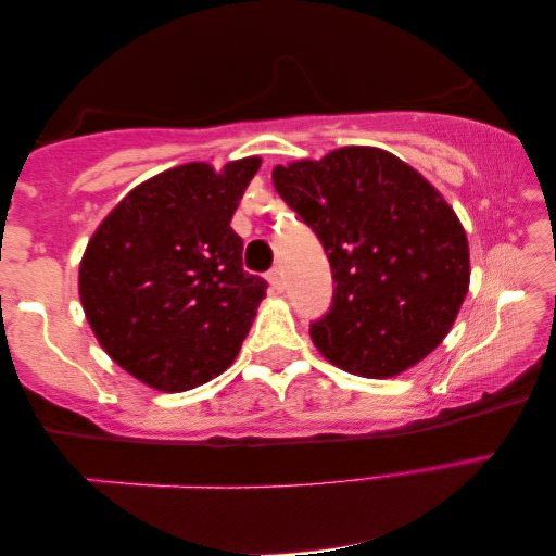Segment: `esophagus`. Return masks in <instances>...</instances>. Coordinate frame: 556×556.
I'll use <instances>...</instances> for the list:
<instances>
[{
    "mask_svg": "<svg viewBox=\"0 0 556 556\" xmlns=\"http://www.w3.org/2000/svg\"><path fill=\"white\" fill-rule=\"evenodd\" d=\"M266 278H268L270 290H276V293H280V290H283V273H280V268H273Z\"/></svg>",
    "mask_w": 556,
    "mask_h": 556,
    "instance_id": "obj_1",
    "label": "esophagus"
}]
</instances>
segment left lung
<instances>
[{
    "instance_id": "8db88e82",
    "label": "left lung",
    "mask_w": 556,
    "mask_h": 556,
    "mask_svg": "<svg viewBox=\"0 0 556 556\" xmlns=\"http://www.w3.org/2000/svg\"><path fill=\"white\" fill-rule=\"evenodd\" d=\"M273 185L330 261L332 307L311 325L327 362L387 379L439 348L468 295L470 251L429 179L387 150L350 144L278 165Z\"/></svg>"
}]
</instances>
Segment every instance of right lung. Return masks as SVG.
I'll return each mask as SVG.
<instances>
[{"mask_svg":"<svg viewBox=\"0 0 556 556\" xmlns=\"http://www.w3.org/2000/svg\"><path fill=\"white\" fill-rule=\"evenodd\" d=\"M261 167L206 162L142 181L90 236L78 270L80 305L100 348L160 391H189L236 359L266 298L243 270L231 216Z\"/></svg>","mask_w":556,"mask_h":556,"instance_id":"obj_1","label":"right lung"}]
</instances>
